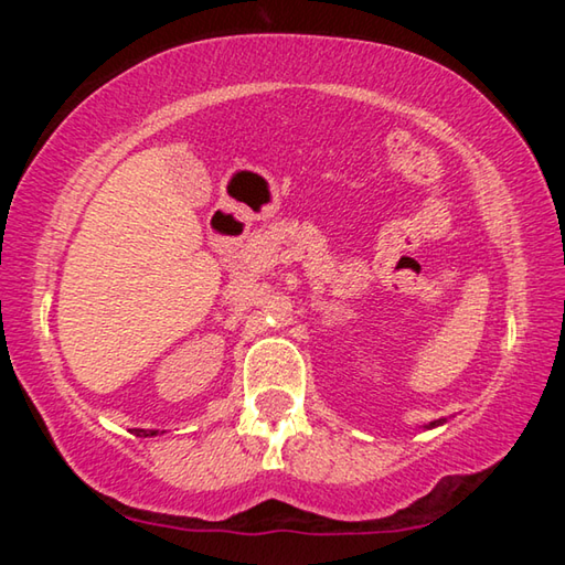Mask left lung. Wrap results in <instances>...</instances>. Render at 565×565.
Returning a JSON list of instances; mask_svg holds the SVG:
<instances>
[{
	"label": "left lung",
	"instance_id": "left-lung-1",
	"mask_svg": "<svg viewBox=\"0 0 565 565\" xmlns=\"http://www.w3.org/2000/svg\"><path fill=\"white\" fill-rule=\"evenodd\" d=\"M438 424H441V420H434V424H431V426H438ZM431 426H428V428H431Z\"/></svg>",
	"mask_w": 565,
	"mask_h": 565
}]
</instances>
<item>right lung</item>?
<instances>
[{
    "instance_id": "obj_1",
    "label": "right lung",
    "mask_w": 565,
    "mask_h": 565,
    "mask_svg": "<svg viewBox=\"0 0 565 565\" xmlns=\"http://www.w3.org/2000/svg\"><path fill=\"white\" fill-rule=\"evenodd\" d=\"M137 436H157V431H145V428H137Z\"/></svg>"
}]
</instances>
